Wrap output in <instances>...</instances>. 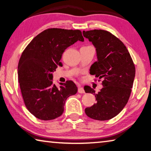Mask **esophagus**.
Here are the masks:
<instances>
[{
  "label": "esophagus",
  "instance_id": "obj_1",
  "mask_svg": "<svg viewBox=\"0 0 151 151\" xmlns=\"http://www.w3.org/2000/svg\"><path fill=\"white\" fill-rule=\"evenodd\" d=\"M78 92L81 94V93H85V90H84V88L83 87H81V86H78Z\"/></svg>",
  "mask_w": 151,
  "mask_h": 151
}]
</instances>
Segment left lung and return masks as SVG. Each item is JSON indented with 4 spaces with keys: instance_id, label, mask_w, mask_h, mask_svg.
<instances>
[{
    "instance_id": "left-lung-1",
    "label": "left lung",
    "mask_w": 151,
    "mask_h": 151,
    "mask_svg": "<svg viewBox=\"0 0 151 151\" xmlns=\"http://www.w3.org/2000/svg\"><path fill=\"white\" fill-rule=\"evenodd\" d=\"M83 33L96 48L97 60L91 65L90 74L103 79V87L97 94L90 86H85V93L94 94L96 100L85 109V113L93 119L106 121L120 113L129 101L134 65L125 45L111 32L95 29Z\"/></svg>"
}]
</instances>
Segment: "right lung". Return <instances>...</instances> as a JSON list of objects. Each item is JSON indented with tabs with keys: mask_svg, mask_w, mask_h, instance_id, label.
<instances>
[{
	"mask_svg": "<svg viewBox=\"0 0 151 151\" xmlns=\"http://www.w3.org/2000/svg\"><path fill=\"white\" fill-rule=\"evenodd\" d=\"M84 41L79 30L48 29L35 37L25 48L18 65L19 83L25 106L37 119L49 121L60 116L68 96L77 93L72 81L52 83V73L66 48Z\"/></svg>",
	"mask_w": 151,
	"mask_h": 151,
	"instance_id": "right-lung-1",
	"label": "right lung"
}]
</instances>
